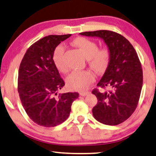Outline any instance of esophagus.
<instances>
[{"label":"esophagus","instance_id":"obj_1","mask_svg":"<svg viewBox=\"0 0 156 156\" xmlns=\"http://www.w3.org/2000/svg\"><path fill=\"white\" fill-rule=\"evenodd\" d=\"M89 92H79V94H80V96H83V97H85L87 95V94H89Z\"/></svg>","mask_w":156,"mask_h":156}]
</instances>
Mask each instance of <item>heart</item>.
Listing matches in <instances>:
<instances>
[{"instance_id": "heart-1", "label": "heart", "mask_w": 156, "mask_h": 156, "mask_svg": "<svg viewBox=\"0 0 156 156\" xmlns=\"http://www.w3.org/2000/svg\"><path fill=\"white\" fill-rule=\"evenodd\" d=\"M72 44L77 47L85 58L88 59L90 66L98 73L106 70L110 62V51L108 48L98 49L96 42L86 38H78L72 42ZM65 48L63 45H59L55 49L53 55V61L57 69L62 73L69 71L67 65L64 62V55ZM95 76L92 71H75L66 79L68 87L72 90H83L94 80Z\"/></svg>"}]
</instances>
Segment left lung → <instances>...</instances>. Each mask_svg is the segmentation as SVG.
I'll list each match as a JSON object with an SVG mask.
<instances>
[{"label":"left lung","instance_id":"obj_1","mask_svg":"<svg viewBox=\"0 0 156 156\" xmlns=\"http://www.w3.org/2000/svg\"><path fill=\"white\" fill-rule=\"evenodd\" d=\"M80 35L102 39L110 51V62L97 86L109 91L94 89L97 98L92 114L97 121L116 125L129 118L137 106L143 85V71L135 50L124 36L115 32L99 30Z\"/></svg>","mask_w":156,"mask_h":156}]
</instances>
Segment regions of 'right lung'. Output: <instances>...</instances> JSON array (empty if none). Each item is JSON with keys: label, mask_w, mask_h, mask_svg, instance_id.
Returning <instances> with one entry per match:
<instances>
[{"label": "right lung", "mask_w": 156, "mask_h": 156, "mask_svg": "<svg viewBox=\"0 0 156 156\" xmlns=\"http://www.w3.org/2000/svg\"><path fill=\"white\" fill-rule=\"evenodd\" d=\"M71 34L50 35L28 49L18 73V92L29 118L41 126H57L68 118L78 92L57 95L64 85L53 61L55 48Z\"/></svg>", "instance_id": "add662e5"}]
</instances>
